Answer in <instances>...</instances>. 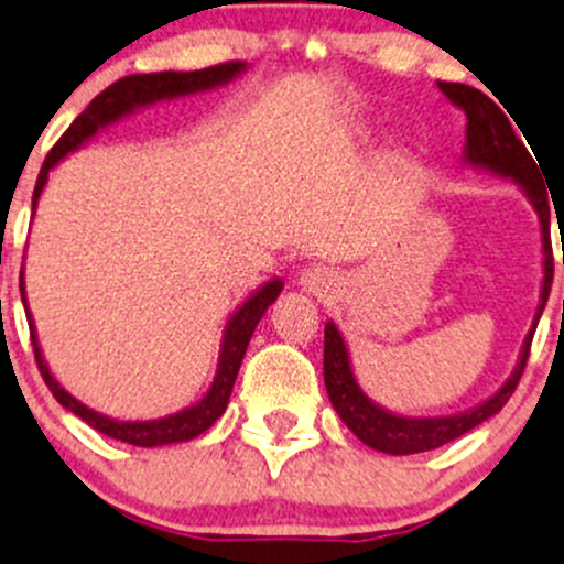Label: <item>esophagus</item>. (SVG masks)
Instances as JSON below:
<instances>
[{"label":"esophagus","instance_id":"1","mask_svg":"<svg viewBox=\"0 0 564 564\" xmlns=\"http://www.w3.org/2000/svg\"><path fill=\"white\" fill-rule=\"evenodd\" d=\"M335 272L329 270V267H308V270L300 272V286H303V292H311V294H327L335 289Z\"/></svg>","mask_w":564,"mask_h":564}]
</instances>
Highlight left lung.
<instances>
[{"mask_svg": "<svg viewBox=\"0 0 564 564\" xmlns=\"http://www.w3.org/2000/svg\"><path fill=\"white\" fill-rule=\"evenodd\" d=\"M440 89L453 106L466 113V144H464V163L486 172L508 176L524 191V196L532 202L534 213L540 218V237H543V283H540V303L534 311V322L529 327L524 344H521L519 362L508 382L502 384L494 395L480 401L477 406L464 409L458 414H436V417H409V414L390 412L379 406L377 401L366 395L351 371L349 346L344 335L335 327V322L324 324V388H327L329 403L346 429L355 431L360 442H366L373 451L390 453V456H412V453L434 451V447L447 445L458 440L466 431L477 429L488 417L499 412L513 395L521 373H524L529 346H532L534 327L543 316L545 303H549L551 281H554V259H551V235H549V196L540 185L538 166L521 139L516 135L513 124L505 117L502 108L494 104L486 93L466 84H447L440 82Z\"/></svg>", "mask_w": 564, "mask_h": 564, "instance_id": "1", "label": "left lung"}]
</instances>
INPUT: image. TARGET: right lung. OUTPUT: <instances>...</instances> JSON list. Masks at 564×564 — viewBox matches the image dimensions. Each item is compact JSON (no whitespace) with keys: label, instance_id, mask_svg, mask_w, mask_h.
I'll list each match as a JSON object with an SVG mask.
<instances>
[{"label":"right lung","instance_id":"add662e5","mask_svg":"<svg viewBox=\"0 0 564 564\" xmlns=\"http://www.w3.org/2000/svg\"><path fill=\"white\" fill-rule=\"evenodd\" d=\"M246 70H248L246 62H226V65L204 67V70H191V73L166 70V73H141V76L119 78L117 84H111V87L104 89L93 104L78 113L76 122L65 130V135H62V139L54 144V150L48 152L43 169H40L35 196H32V213L37 209V198L40 193H43L45 182H48L51 169H54L59 161H65L70 152L78 150V147L87 144L98 130L119 122L122 117H130V113L139 111V108L144 106H155L161 104V100L185 98V95L209 93V89L224 87V84L235 82V78L242 76ZM281 289H283L281 278H272V281H267L264 286L256 289L246 303L229 316V322H226L224 327V340H220L218 371H215V379L213 384H209V390L204 392L196 403H191V406L158 420H117V417H108L104 412L89 409L87 403L78 401L76 395H70V392L56 382L48 362H45L43 349H40L37 344V329H35V322H32L30 305H26L24 272H21V300H24L26 318H30V333H32V344H35L37 368L40 373H43L48 390L54 392V398L62 403V406L70 409L76 417H82L84 423L93 425L95 431L111 436V440L128 442V445L133 447H161V445H174V442L196 440L198 434H204V431H207L209 425L226 412L231 388H235L237 373H240V366H242V357H246V349L250 344V335H253L256 324L261 322V316L267 314V308L275 303Z\"/></svg>","mask_w":564,"mask_h":564}]
</instances>
